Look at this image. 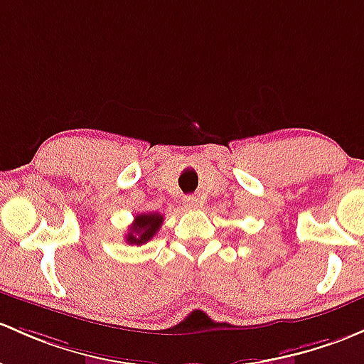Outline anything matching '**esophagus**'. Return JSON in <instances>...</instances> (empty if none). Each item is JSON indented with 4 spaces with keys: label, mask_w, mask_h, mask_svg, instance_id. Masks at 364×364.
Here are the masks:
<instances>
[{
    "label": "esophagus",
    "mask_w": 364,
    "mask_h": 364,
    "mask_svg": "<svg viewBox=\"0 0 364 364\" xmlns=\"http://www.w3.org/2000/svg\"><path fill=\"white\" fill-rule=\"evenodd\" d=\"M183 204H185L186 209H197L200 202H198L197 197H185L183 198Z\"/></svg>",
    "instance_id": "1"
}]
</instances>
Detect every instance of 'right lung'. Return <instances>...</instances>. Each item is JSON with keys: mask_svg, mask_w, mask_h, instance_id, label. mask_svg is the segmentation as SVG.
I'll list each match as a JSON object with an SVG mask.
<instances>
[{"mask_svg": "<svg viewBox=\"0 0 364 364\" xmlns=\"http://www.w3.org/2000/svg\"><path fill=\"white\" fill-rule=\"evenodd\" d=\"M162 221L164 216L159 213L137 214L134 218L131 228H129V233L125 235V240H127V244H137V246L148 242V240L155 237L159 228L162 227Z\"/></svg>", "mask_w": 364, "mask_h": 364, "instance_id": "add662e5", "label": "right lung"}]
</instances>
